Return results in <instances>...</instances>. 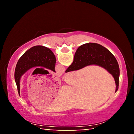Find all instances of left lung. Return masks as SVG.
<instances>
[{
  "mask_svg": "<svg viewBox=\"0 0 134 134\" xmlns=\"http://www.w3.org/2000/svg\"><path fill=\"white\" fill-rule=\"evenodd\" d=\"M56 59L50 49L37 45L26 51L19 59L15 70V80L20 95V79L28 70L35 67H43L55 71Z\"/></svg>",
  "mask_w": 134,
  "mask_h": 134,
  "instance_id": "1",
  "label": "left lung"
}]
</instances>
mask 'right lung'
I'll list each match as a JSON object with an SVG mask.
<instances>
[{"mask_svg":"<svg viewBox=\"0 0 134 134\" xmlns=\"http://www.w3.org/2000/svg\"><path fill=\"white\" fill-rule=\"evenodd\" d=\"M90 65H97L104 68L111 74L116 83V92L118 89L119 67L114 55L102 45L96 43H87L77 49L73 62L65 72L80 70Z\"/></svg>","mask_w":134,"mask_h":134,"instance_id":"1","label":"right lung"}]
</instances>
